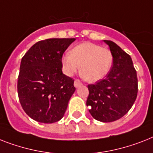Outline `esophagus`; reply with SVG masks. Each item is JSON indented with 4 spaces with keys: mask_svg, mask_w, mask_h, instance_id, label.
I'll list each match as a JSON object with an SVG mask.
<instances>
[{
    "mask_svg": "<svg viewBox=\"0 0 153 153\" xmlns=\"http://www.w3.org/2000/svg\"><path fill=\"white\" fill-rule=\"evenodd\" d=\"M82 85V82H81V81L79 80V79H76V80H74V87H79L80 85Z\"/></svg>",
    "mask_w": 153,
    "mask_h": 153,
    "instance_id": "34e87169",
    "label": "esophagus"
}]
</instances>
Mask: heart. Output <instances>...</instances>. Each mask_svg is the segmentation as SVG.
Segmentation results:
<instances>
[{"label":"heart","instance_id":"heart-1","mask_svg":"<svg viewBox=\"0 0 153 153\" xmlns=\"http://www.w3.org/2000/svg\"><path fill=\"white\" fill-rule=\"evenodd\" d=\"M113 56L111 50L91 42H84L73 48L62 58L63 71L71 76L79 70L81 75L89 82L105 78L111 70Z\"/></svg>","mask_w":153,"mask_h":153}]
</instances>
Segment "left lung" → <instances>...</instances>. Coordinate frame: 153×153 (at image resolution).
<instances>
[{"label":"left lung","instance_id":"obj_1","mask_svg":"<svg viewBox=\"0 0 153 153\" xmlns=\"http://www.w3.org/2000/svg\"><path fill=\"white\" fill-rule=\"evenodd\" d=\"M113 56V64L106 78L88 85L86 105L98 121L120 120L128 112L137 95V71L130 55L111 41L104 40Z\"/></svg>","mask_w":153,"mask_h":153}]
</instances>
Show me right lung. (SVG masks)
Returning a JSON list of instances; mask_svg holds the SVG:
<instances>
[{
  "label": "right lung",
  "mask_w": 153,
  "mask_h": 153,
  "mask_svg": "<svg viewBox=\"0 0 153 153\" xmlns=\"http://www.w3.org/2000/svg\"><path fill=\"white\" fill-rule=\"evenodd\" d=\"M75 38H49L33 45L22 58L18 96L30 117L53 123L64 117L75 91L74 79L62 72V56Z\"/></svg>",
  "instance_id": "1"
}]
</instances>
